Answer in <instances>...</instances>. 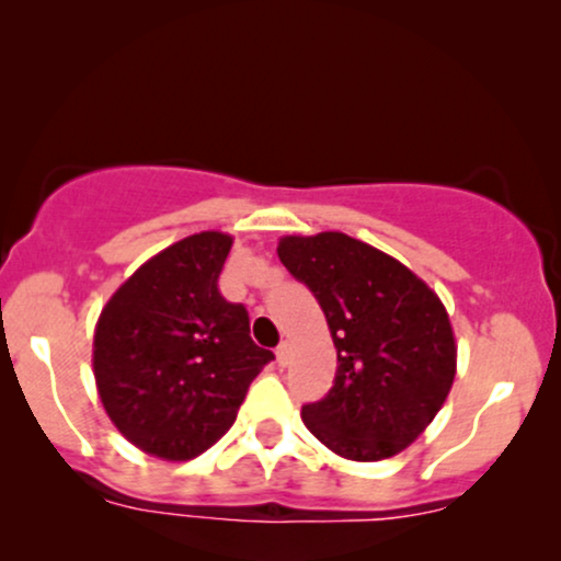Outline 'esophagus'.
Instances as JSON below:
<instances>
[{
  "mask_svg": "<svg viewBox=\"0 0 561 561\" xmlns=\"http://www.w3.org/2000/svg\"><path fill=\"white\" fill-rule=\"evenodd\" d=\"M275 356H278V364H280V366H286L288 358H291V343L283 341V343L278 345V348H275Z\"/></svg>",
  "mask_w": 561,
  "mask_h": 561,
  "instance_id": "obj_1",
  "label": "esophagus"
}]
</instances>
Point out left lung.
<instances>
[{
    "label": "left lung",
    "instance_id": "1",
    "mask_svg": "<svg viewBox=\"0 0 561 561\" xmlns=\"http://www.w3.org/2000/svg\"><path fill=\"white\" fill-rule=\"evenodd\" d=\"M278 257L320 301L337 351L335 382L301 405L304 424L341 458H392L453 387L458 345L445 304L403 262L341 231L283 237Z\"/></svg>",
    "mask_w": 561,
    "mask_h": 561
}]
</instances>
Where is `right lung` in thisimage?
I'll return each instance as SVG.
<instances>
[{
	"label": "right lung",
	"instance_id": "add662e5",
	"mask_svg": "<svg viewBox=\"0 0 561 561\" xmlns=\"http://www.w3.org/2000/svg\"><path fill=\"white\" fill-rule=\"evenodd\" d=\"M233 239L186 237L124 280L99 317L93 375L114 426L163 460H192L237 421L273 351L249 337L244 304L224 299Z\"/></svg>",
	"mask_w": 561,
	"mask_h": 561
}]
</instances>
